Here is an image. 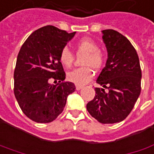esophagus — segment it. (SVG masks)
Instances as JSON below:
<instances>
[{"label":"esophagus","mask_w":154,"mask_h":154,"mask_svg":"<svg viewBox=\"0 0 154 154\" xmlns=\"http://www.w3.org/2000/svg\"><path fill=\"white\" fill-rule=\"evenodd\" d=\"M82 88H83V85H78V84L76 85V89H77V90H80Z\"/></svg>","instance_id":"esophagus-1"}]
</instances>
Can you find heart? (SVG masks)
Here are the masks:
<instances>
[{
  "mask_svg": "<svg viewBox=\"0 0 154 154\" xmlns=\"http://www.w3.org/2000/svg\"><path fill=\"white\" fill-rule=\"evenodd\" d=\"M75 51L77 56H84L82 65L84 67L75 69L67 74V78L74 84H85L93 77V70H102L106 63V56L99 45L90 38H83L75 44ZM75 55L68 47H64L59 53V61L66 68L72 66Z\"/></svg>",
  "mask_w": 154,
  "mask_h": 154,
  "instance_id": "1",
  "label": "heart"
}]
</instances>
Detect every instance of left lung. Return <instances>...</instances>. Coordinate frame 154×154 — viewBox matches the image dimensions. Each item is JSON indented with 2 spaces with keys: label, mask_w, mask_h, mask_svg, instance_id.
I'll return each instance as SVG.
<instances>
[{
  "label": "left lung",
  "mask_w": 154,
  "mask_h": 154,
  "mask_svg": "<svg viewBox=\"0 0 154 154\" xmlns=\"http://www.w3.org/2000/svg\"><path fill=\"white\" fill-rule=\"evenodd\" d=\"M103 34L108 59L97 83L109 90L96 88L86 107L99 122L112 124L123 121L134 109L141 90V70L136 50L127 38L113 29Z\"/></svg>",
  "instance_id": "8db88e82"
}]
</instances>
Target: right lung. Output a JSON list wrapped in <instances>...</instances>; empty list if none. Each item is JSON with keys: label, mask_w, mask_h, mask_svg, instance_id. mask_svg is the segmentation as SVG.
<instances>
[{"label": "right lung", "mask_w": 154, "mask_h": 154, "mask_svg": "<svg viewBox=\"0 0 154 154\" xmlns=\"http://www.w3.org/2000/svg\"><path fill=\"white\" fill-rule=\"evenodd\" d=\"M76 32L68 33L53 26L34 31L22 45L14 73V92L20 108L33 122L48 123L64 110L67 97L76 87L65 82L59 53ZM57 81L51 85V81Z\"/></svg>", "instance_id": "add662e5"}]
</instances>
